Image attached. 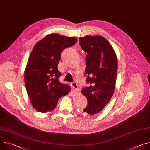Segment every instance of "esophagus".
<instances>
[{"mask_svg": "<svg viewBox=\"0 0 150 150\" xmlns=\"http://www.w3.org/2000/svg\"><path fill=\"white\" fill-rule=\"evenodd\" d=\"M71 87H72V89L74 91H78L79 90L78 86V85H77L76 82H73L71 83Z\"/></svg>", "mask_w": 150, "mask_h": 150, "instance_id": "esophagus-1", "label": "esophagus"}]
</instances>
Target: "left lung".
Returning a JSON list of instances; mask_svg holds the SVG:
<instances>
[{
    "label": "left lung",
    "instance_id": "1",
    "mask_svg": "<svg viewBox=\"0 0 150 150\" xmlns=\"http://www.w3.org/2000/svg\"><path fill=\"white\" fill-rule=\"evenodd\" d=\"M79 45L87 53L85 74L90 86L81 93L87 98V106L83 112L90 115L101 112L113 96L116 81L117 60L116 53L103 37L86 35L79 37Z\"/></svg>",
    "mask_w": 150,
    "mask_h": 150
}]
</instances>
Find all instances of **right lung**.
<instances>
[{"label":"right lung","mask_w":150,"mask_h":150,"mask_svg":"<svg viewBox=\"0 0 150 150\" xmlns=\"http://www.w3.org/2000/svg\"><path fill=\"white\" fill-rule=\"evenodd\" d=\"M76 42L75 37L51 34L34 46L25 70L24 81L31 103L37 111H52L59 99L70 91V86L59 81L61 74L57 65L63 50Z\"/></svg>","instance_id":"1"}]
</instances>
